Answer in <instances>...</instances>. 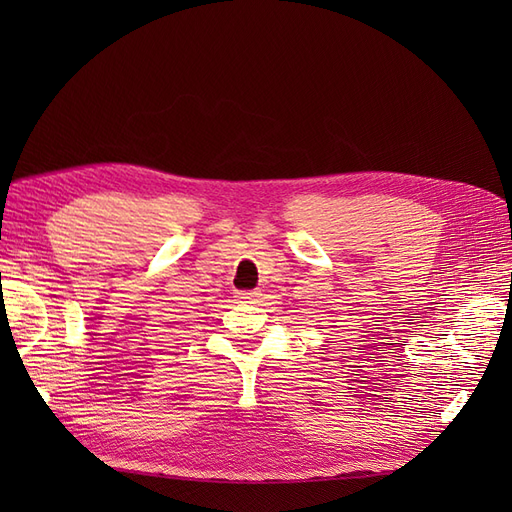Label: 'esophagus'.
Here are the masks:
<instances>
[{"label": "esophagus", "mask_w": 512, "mask_h": 512, "mask_svg": "<svg viewBox=\"0 0 512 512\" xmlns=\"http://www.w3.org/2000/svg\"><path fill=\"white\" fill-rule=\"evenodd\" d=\"M236 297H238L240 301L257 303V301H259V297H261V292H259V290H240V292H236Z\"/></svg>", "instance_id": "obj_1"}]
</instances>
